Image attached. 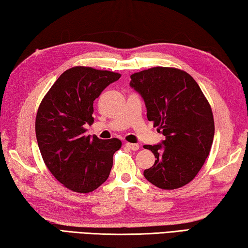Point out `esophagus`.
Returning a JSON list of instances; mask_svg holds the SVG:
<instances>
[{
	"mask_svg": "<svg viewBox=\"0 0 248 248\" xmlns=\"http://www.w3.org/2000/svg\"><path fill=\"white\" fill-rule=\"evenodd\" d=\"M125 146H127L131 150H138L140 149L139 144H132V143H125Z\"/></svg>",
	"mask_w": 248,
	"mask_h": 248,
	"instance_id": "1",
	"label": "esophagus"
}]
</instances>
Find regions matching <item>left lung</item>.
<instances>
[{
    "mask_svg": "<svg viewBox=\"0 0 248 248\" xmlns=\"http://www.w3.org/2000/svg\"><path fill=\"white\" fill-rule=\"evenodd\" d=\"M130 86L143 98L148 120L166 138L144 146L156 158L144 171L145 178L168 190L187 185L204 164L213 144L215 125L210 103L197 81L175 67L134 73Z\"/></svg>",
    "mask_w": 248,
    "mask_h": 248,
    "instance_id": "obj_1",
    "label": "left lung"
}]
</instances>
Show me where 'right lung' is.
<instances>
[{
  "label": "right lung",
  "mask_w": 248,
  "mask_h": 248,
  "mask_svg": "<svg viewBox=\"0 0 248 248\" xmlns=\"http://www.w3.org/2000/svg\"><path fill=\"white\" fill-rule=\"evenodd\" d=\"M118 73L74 66L62 73L42 100L35 119L37 144L46 167L63 186L88 193L108 178L118 139L86 134L93 124V101Z\"/></svg>",
  "instance_id": "obj_1"
}]
</instances>
